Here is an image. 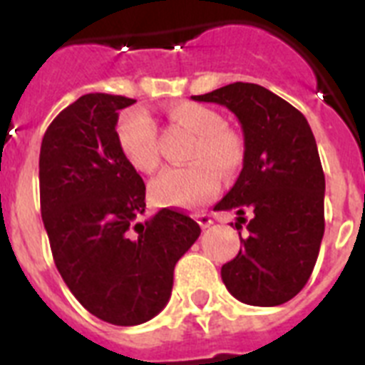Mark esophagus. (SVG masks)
<instances>
[{
    "label": "esophagus",
    "mask_w": 365,
    "mask_h": 365,
    "mask_svg": "<svg viewBox=\"0 0 365 365\" xmlns=\"http://www.w3.org/2000/svg\"><path fill=\"white\" fill-rule=\"evenodd\" d=\"M197 222L202 228H208L212 225V217L208 214H197Z\"/></svg>",
    "instance_id": "esophagus-1"
}]
</instances>
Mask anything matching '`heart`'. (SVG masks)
Wrapping results in <instances>:
<instances>
[{
    "mask_svg": "<svg viewBox=\"0 0 365 365\" xmlns=\"http://www.w3.org/2000/svg\"><path fill=\"white\" fill-rule=\"evenodd\" d=\"M170 122L188 133V166L166 170L151 185V193L163 205L199 206L212 199L219 188V173L232 177L243 164L245 144L237 131L222 125L215 109L197 102H175L166 109ZM117 143L125 160L140 173H155L159 155L155 125L146 111L130 109L117 122Z\"/></svg>",
    "mask_w": 365,
    "mask_h": 365,
    "instance_id": "b5f03b06",
    "label": "heart"
}]
</instances>
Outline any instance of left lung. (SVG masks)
<instances>
[{"instance_id": "left-lung-1", "label": "left lung", "mask_w": 365, "mask_h": 365, "mask_svg": "<svg viewBox=\"0 0 365 365\" xmlns=\"http://www.w3.org/2000/svg\"><path fill=\"white\" fill-rule=\"evenodd\" d=\"M192 100L225 106L243 130V168L214 210H234L237 221L250 214L248 237L221 267L222 283L247 305H282L311 278L325 230V175L311 125L257 83H228Z\"/></svg>"}]
</instances>
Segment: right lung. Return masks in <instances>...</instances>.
I'll use <instances>...</instances> for the list:
<instances>
[{"mask_svg": "<svg viewBox=\"0 0 365 365\" xmlns=\"http://www.w3.org/2000/svg\"><path fill=\"white\" fill-rule=\"evenodd\" d=\"M133 98L89 93L47 128L40 150V202L58 272L100 320L138 325L166 307L175 263L201 228L163 208L144 222L143 177L117 143L118 111Z\"/></svg>", "mask_w": 365, "mask_h": 365, "instance_id": "1", "label": "right lung"}]
</instances>
